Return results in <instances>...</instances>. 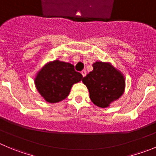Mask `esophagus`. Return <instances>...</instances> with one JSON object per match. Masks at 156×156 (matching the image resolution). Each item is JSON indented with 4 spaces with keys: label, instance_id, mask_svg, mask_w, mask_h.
I'll use <instances>...</instances> for the list:
<instances>
[{
    "label": "esophagus",
    "instance_id": "esophagus-1",
    "mask_svg": "<svg viewBox=\"0 0 156 156\" xmlns=\"http://www.w3.org/2000/svg\"><path fill=\"white\" fill-rule=\"evenodd\" d=\"M81 75H82L83 77H85V75H86V71L83 70V71H81Z\"/></svg>",
    "mask_w": 156,
    "mask_h": 156
}]
</instances>
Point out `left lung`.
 Instances as JSON below:
<instances>
[{"mask_svg": "<svg viewBox=\"0 0 156 156\" xmlns=\"http://www.w3.org/2000/svg\"><path fill=\"white\" fill-rule=\"evenodd\" d=\"M93 71L83 78L91 101L100 108H107L121 98L126 88L123 74L109 62H96Z\"/></svg>", "mask_w": 156, "mask_h": 156, "instance_id": "left-lung-1", "label": "left lung"}]
</instances>
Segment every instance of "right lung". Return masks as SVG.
<instances>
[{
    "label": "right lung",
    "instance_id": "1",
    "mask_svg": "<svg viewBox=\"0 0 156 156\" xmlns=\"http://www.w3.org/2000/svg\"><path fill=\"white\" fill-rule=\"evenodd\" d=\"M82 78L81 74L75 71L73 65L55 60L41 68L34 78V85L47 102L57 103L66 98L71 87Z\"/></svg>",
    "mask_w": 156,
    "mask_h": 156
}]
</instances>
